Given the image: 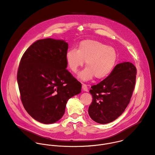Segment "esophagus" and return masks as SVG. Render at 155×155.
I'll list each match as a JSON object with an SVG mask.
<instances>
[{
  "mask_svg": "<svg viewBox=\"0 0 155 155\" xmlns=\"http://www.w3.org/2000/svg\"><path fill=\"white\" fill-rule=\"evenodd\" d=\"M82 90L84 91H86V92L88 91V88H87V86L86 84H84V83L82 84Z\"/></svg>",
  "mask_w": 155,
  "mask_h": 155,
  "instance_id": "esophagus-1",
  "label": "esophagus"
}]
</instances>
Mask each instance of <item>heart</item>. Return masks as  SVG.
<instances>
[{
	"mask_svg": "<svg viewBox=\"0 0 155 155\" xmlns=\"http://www.w3.org/2000/svg\"><path fill=\"white\" fill-rule=\"evenodd\" d=\"M117 59L114 48L93 40L82 41L77 50H70L65 54L68 68L74 73L82 67L85 61L86 68L77 75L82 81L90 80L94 76L99 80L108 77L115 67Z\"/></svg>",
	"mask_w": 155,
	"mask_h": 155,
	"instance_id": "heart-1",
	"label": "heart"
}]
</instances>
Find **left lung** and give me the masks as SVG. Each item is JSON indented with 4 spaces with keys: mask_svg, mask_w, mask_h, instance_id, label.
<instances>
[{
    "mask_svg": "<svg viewBox=\"0 0 155 155\" xmlns=\"http://www.w3.org/2000/svg\"><path fill=\"white\" fill-rule=\"evenodd\" d=\"M136 73L134 64L124 62L117 64L105 79L92 86L90 93L93 102L88 114L93 121L109 123L124 112L134 89Z\"/></svg>",
    "mask_w": 155,
    "mask_h": 155,
    "instance_id": "8db88e82",
    "label": "left lung"
}]
</instances>
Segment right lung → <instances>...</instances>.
Segmentation results:
<instances>
[{
    "mask_svg": "<svg viewBox=\"0 0 155 155\" xmlns=\"http://www.w3.org/2000/svg\"><path fill=\"white\" fill-rule=\"evenodd\" d=\"M68 43L45 38L34 42L21 58L17 81L23 105L36 121L52 124L65 113L68 100L81 84L66 69Z\"/></svg>",
    "mask_w": 155,
    "mask_h": 155,
    "instance_id": "obj_1",
    "label": "right lung"
}]
</instances>
